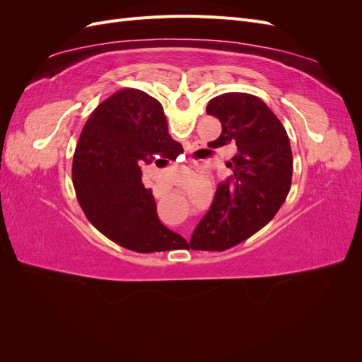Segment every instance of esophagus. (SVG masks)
Returning <instances> with one entry per match:
<instances>
[{
    "label": "esophagus",
    "mask_w": 362,
    "mask_h": 362,
    "mask_svg": "<svg viewBox=\"0 0 362 362\" xmlns=\"http://www.w3.org/2000/svg\"><path fill=\"white\" fill-rule=\"evenodd\" d=\"M154 193L157 194V189H154ZM182 233H184V237H185V238H189V235H190V231H189V229H184Z\"/></svg>",
    "instance_id": "34e87169"
}]
</instances>
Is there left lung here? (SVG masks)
<instances>
[{"label":"left lung","mask_w":362,"mask_h":362,"mask_svg":"<svg viewBox=\"0 0 362 362\" xmlns=\"http://www.w3.org/2000/svg\"><path fill=\"white\" fill-rule=\"evenodd\" d=\"M206 115L222 124V134L208 146L234 145L237 154L228 163L231 177L218 184L190 247L225 250L259 231L278 213L291 187L293 154L281 120L254 95H218L208 103Z\"/></svg>","instance_id":"left-lung-1"}]
</instances>
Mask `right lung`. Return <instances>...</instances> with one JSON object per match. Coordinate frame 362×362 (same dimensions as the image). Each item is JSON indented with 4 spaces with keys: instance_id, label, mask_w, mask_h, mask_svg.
I'll return each mask as SVG.
<instances>
[{
    "instance_id": "1",
    "label": "right lung",
    "mask_w": 362,
    "mask_h": 362,
    "mask_svg": "<svg viewBox=\"0 0 362 362\" xmlns=\"http://www.w3.org/2000/svg\"><path fill=\"white\" fill-rule=\"evenodd\" d=\"M181 152L156 98L137 89L107 98L87 119L72 161V182L86 217L112 242L140 254L185 245L160 222L140 169L141 163H168L162 158Z\"/></svg>"
}]
</instances>
